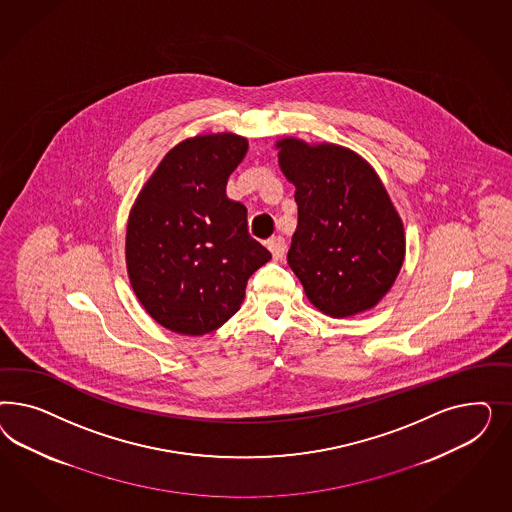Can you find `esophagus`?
Segmentation results:
<instances>
[{
  "label": "esophagus",
  "mask_w": 512,
  "mask_h": 512,
  "mask_svg": "<svg viewBox=\"0 0 512 512\" xmlns=\"http://www.w3.org/2000/svg\"><path fill=\"white\" fill-rule=\"evenodd\" d=\"M266 248L270 249V253H272V257H274L276 261H281V259H283V255H285V251H287L285 238H283V236H274V238H270V240L266 242Z\"/></svg>",
  "instance_id": "esophagus-1"
}]
</instances>
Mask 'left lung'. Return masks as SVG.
I'll list each match as a JSON object with an SVG mask.
<instances>
[{"label": "left lung", "mask_w": 512, "mask_h": 512, "mask_svg": "<svg viewBox=\"0 0 512 512\" xmlns=\"http://www.w3.org/2000/svg\"><path fill=\"white\" fill-rule=\"evenodd\" d=\"M298 225L287 263L317 310L349 317L387 295L405 257L403 223L372 165L338 144L281 139Z\"/></svg>", "instance_id": "1"}]
</instances>
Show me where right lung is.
<instances>
[{
	"mask_svg": "<svg viewBox=\"0 0 512 512\" xmlns=\"http://www.w3.org/2000/svg\"><path fill=\"white\" fill-rule=\"evenodd\" d=\"M248 152L234 133L176 144L140 189L125 234L135 295L159 325L202 336L227 323L248 279L272 259L248 233V210L227 180Z\"/></svg>",
	"mask_w": 512,
	"mask_h": 512,
	"instance_id": "1",
	"label": "right lung"
}]
</instances>
